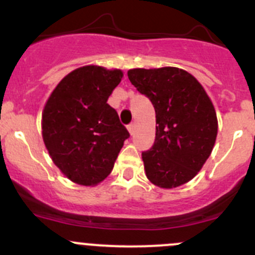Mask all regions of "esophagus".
<instances>
[{
    "mask_svg": "<svg viewBox=\"0 0 255 255\" xmlns=\"http://www.w3.org/2000/svg\"><path fill=\"white\" fill-rule=\"evenodd\" d=\"M128 130H129L130 134H134V130H135V125L134 123H130V125H128Z\"/></svg>",
    "mask_w": 255,
    "mask_h": 255,
    "instance_id": "1",
    "label": "esophagus"
}]
</instances>
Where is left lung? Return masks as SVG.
Listing matches in <instances>:
<instances>
[{
	"label": "left lung",
	"mask_w": 255,
	"mask_h": 255,
	"mask_svg": "<svg viewBox=\"0 0 255 255\" xmlns=\"http://www.w3.org/2000/svg\"><path fill=\"white\" fill-rule=\"evenodd\" d=\"M128 78L155 111V139L142 152L147 178L160 188L189 182L216 143L218 122L201 83L180 68H134Z\"/></svg>",
	"instance_id": "1"
}]
</instances>
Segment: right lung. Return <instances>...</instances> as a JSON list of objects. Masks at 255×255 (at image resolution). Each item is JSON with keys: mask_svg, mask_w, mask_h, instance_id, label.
<instances>
[{"mask_svg": "<svg viewBox=\"0 0 255 255\" xmlns=\"http://www.w3.org/2000/svg\"><path fill=\"white\" fill-rule=\"evenodd\" d=\"M122 71L85 66L57 85L42 113V134L54 164L72 182L95 185L113 169L129 137L107 103Z\"/></svg>", "mask_w": 255, "mask_h": 255, "instance_id": "add662e5", "label": "right lung"}]
</instances>
